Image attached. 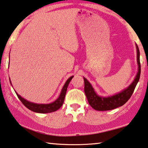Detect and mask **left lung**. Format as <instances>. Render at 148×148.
<instances>
[{"instance_id":"8db88e82","label":"left lung","mask_w":148,"mask_h":148,"mask_svg":"<svg viewBox=\"0 0 148 148\" xmlns=\"http://www.w3.org/2000/svg\"><path fill=\"white\" fill-rule=\"evenodd\" d=\"M136 47L137 50V63L138 65V71L136 76L132 83L127 88L124 89L121 92L116 94L115 95L108 97L98 96L95 92L91 84L84 77V92H85L89 104L94 110L97 111H108L113 110V109L124 105L131 97L136 88V86L140 79V72H141V66H140V51L138 47L136 44Z\"/></svg>"}]
</instances>
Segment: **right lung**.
<instances>
[{
  "label": "right lung",
  "mask_w": 148,
  "mask_h": 148,
  "mask_svg": "<svg viewBox=\"0 0 148 148\" xmlns=\"http://www.w3.org/2000/svg\"><path fill=\"white\" fill-rule=\"evenodd\" d=\"M73 77V76L70 77L67 80V81L65 82V84L62 89L61 93H60L58 98L56 99V100H55L54 102L48 103V104H38V103L31 102V101L26 100L25 99H24L21 96H19L17 92L16 93L17 94V96H18V98L20 100V101L22 102L23 105L31 111H33L34 112H36V113H48L54 112V111H56L58 110H59V109L61 108L62 106L63 105V103H64V101L65 99V94H66L67 86H68L69 83H70V81H71ZM10 82L11 83L10 79Z\"/></svg>",
  "instance_id": "1"
}]
</instances>
